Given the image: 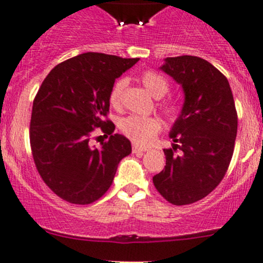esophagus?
<instances>
[{"label":"esophagus","instance_id":"1","mask_svg":"<svg viewBox=\"0 0 263 263\" xmlns=\"http://www.w3.org/2000/svg\"><path fill=\"white\" fill-rule=\"evenodd\" d=\"M148 148L146 147H140V146H132V153L134 154H140V153H145L147 151Z\"/></svg>","mask_w":263,"mask_h":263}]
</instances>
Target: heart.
Returning a JSON list of instances; mask_svg holds the SVG:
<instances>
[{"instance_id": "b5f03b06", "label": "heart", "mask_w": 263, "mask_h": 263, "mask_svg": "<svg viewBox=\"0 0 263 263\" xmlns=\"http://www.w3.org/2000/svg\"><path fill=\"white\" fill-rule=\"evenodd\" d=\"M141 83L147 89V92L155 98H162L170 90V84L164 76L154 70H145L140 76ZM126 88V81L123 78L117 79L113 83L109 90V103L118 108L122 104L123 92ZM160 109L168 121H176L181 115L180 107L173 101H165L159 104ZM121 132L140 146H147L155 140L161 131V122L156 117H140V116H128L120 122Z\"/></svg>"}]
</instances>
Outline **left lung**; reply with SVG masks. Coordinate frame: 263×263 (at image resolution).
I'll return each instance as SVG.
<instances>
[{
  "mask_svg": "<svg viewBox=\"0 0 263 263\" xmlns=\"http://www.w3.org/2000/svg\"><path fill=\"white\" fill-rule=\"evenodd\" d=\"M161 69L182 85L185 102L170 132L176 143L164 150L166 165L153 181L168 203L186 205L211 194L224 178L238 116L228 79L209 62L181 55L166 58Z\"/></svg>",
  "mask_w": 263,
  "mask_h": 263,
  "instance_id": "8db88e82",
  "label": "left lung"
}]
</instances>
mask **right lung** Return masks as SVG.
I'll use <instances>...</instances> for the list:
<instances>
[{
	"label": "right lung",
	"instance_id": "1",
	"mask_svg": "<svg viewBox=\"0 0 263 263\" xmlns=\"http://www.w3.org/2000/svg\"><path fill=\"white\" fill-rule=\"evenodd\" d=\"M139 62L102 52H84L51 69L34 98L30 146L35 166L54 194L85 205L103 197L131 142L115 134L108 120L109 90ZM96 128L110 139L90 146Z\"/></svg>",
	"mask_w": 263,
	"mask_h": 263
}]
</instances>
